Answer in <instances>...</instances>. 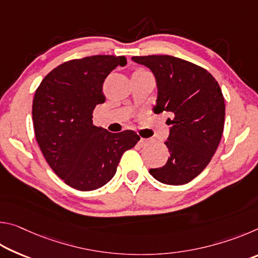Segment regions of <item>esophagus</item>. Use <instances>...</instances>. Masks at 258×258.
Here are the masks:
<instances>
[{"label":"esophagus","instance_id":"obj_1","mask_svg":"<svg viewBox=\"0 0 258 258\" xmlns=\"http://www.w3.org/2000/svg\"><path fill=\"white\" fill-rule=\"evenodd\" d=\"M148 143H149V140L141 138V139H140V141H139V146H140V147H146V146L148 145Z\"/></svg>","mask_w":258,"mask_h":258}]
</instances>
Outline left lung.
I'll list each match as a JSON object with an SVG mask.
<instances>
[{
    "label": "left lung",
    "instance_id": "obj_1",
    "mask_svg": "<svg viewBox=\"0 0 258 258\" xmlns=\"http://www.w3.org/2000/svg\"><path fill=\"white\" fill-rule=\"evenodd\" d=\"M150 69L157 82L155 113L167 111L169 155L163 167L149 173L157 181L182 185L209 164L224 128L225 104L221 87L206 69L172 55L132 56Z\"/></svg>",
    "mask_w": 258,
    "mask_h": 258
}]
</instances>
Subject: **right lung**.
Masks as SVG:
<instances>
[{"mask_svg":"<svg viewBox=\"0 0 258 258\" xmlns=\"http://www.w3.org/2000/svg\"><path fill=\"white\" fill-rule=\"evenodd\" d=\"M125 56L92 55L61 63L44 77L33 100L35 137L43 156L66 184L81 191L111 180L120 157L140 140L134 131L110 133L93 125L97 104L106 101V77Z\"/></svg>","mask_w":258,"mask_h":258,"instance_id":"1","label":"right lung"}]
</instances>
